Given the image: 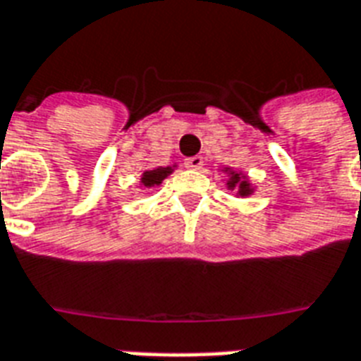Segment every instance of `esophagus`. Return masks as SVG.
<instances>
[{"instance_id": "esophagus-1", "label": "esophagus", "mask_w": 361, "mask_h": 361, "mask_svg": "<svg viewBox=\"0 0 361 361\" xmlns=\"http://www.w3.org/2000/svg\"><path fill=\"white\" fill-rule=\"evenodd\" d=\"M202 164H204V159L200 157V155H195V157L185 159V166H187V169L198 170V169H202Z\"/></svg>"}]
</instances>
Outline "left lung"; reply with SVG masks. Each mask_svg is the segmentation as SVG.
Listing matches in <instances>:
<instances>
[{"label": "left lung", "instance_id": "obj_1", "mask_svg": "<svg viewBox=\"0 0 361 361\" xmlns=\"http://www.w3.org/2000/svg\"><path fill=\"white\" fill-rule=\"evenodd\" d=\"M225 172L231 174V180H228V183H226L228 189H236L240 197H249V195H252L255 187L251 185V181L247 180V176H243L241 172H234V170L231 169H226Z\"/></svg>", "mask_w": 361, "mask_h": 361}]
</instances>
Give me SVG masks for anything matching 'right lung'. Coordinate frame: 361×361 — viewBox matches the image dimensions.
<instances>
[{
	"label": "right lung",
	"mask_w": 361,
	"mask_h": 361,
	"mask_svg": "<svg viewBox=\"0 0 361 361\" xmlns=\"http://www.w3.org/2000/svg\"><path fill=\"white\" fill-rule=\"evenodd\" d=\"M172 166H159V169H153V170H146L140 178V183L144 187H155V185H161L163 180L166 178L169 174H172Z\"/></svg>",
	"instance_id": "right-lung-1"
}]
</instances>
